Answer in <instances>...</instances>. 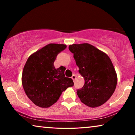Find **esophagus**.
<instances>
[{"instance_id": "esophagus-1", "label": "esophagus", "mask_w": 135, "mask_h": 135, "mask_svg": "<svg viewBox=\"0 0 135 135\" xmlns=\"http://www.w3.org/2000/svg\"><path fill=\"white\" fill-rule=\"evenodd\" d=\"M71 78H72V79L73 80H74L76 79V75L73 74V76H72V77H71Z\"/></svg>"}]
</instances>
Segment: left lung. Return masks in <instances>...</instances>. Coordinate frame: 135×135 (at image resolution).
Returning a JSON list of instances; mask_svg holds the SVG:
<instances>
[{
	"mask_svg": "<svg viewBox=\"0 0 135 135\" xmlns=\"http://www.w3.org/2000/svg\"><path fill=\"white\" fill-rule=\"evenodd\" d=\"M69 50L74 54L79 72L84 79V86L77 90L80 99L90 107L102 105L113 94L117 83L110 58L88 43L70 45Z\"/></svg>",
	"mask_w": 135,
	"mask_h": 135,
	"instance_id": "obj_1",
	"label": "left lung"
}]
</instances>
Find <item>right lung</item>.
<instances>
[{
  "mask_svg": "<svg viewBox=\"0 0 135 135\" xmlns=\"http://www.w3.org/2000/svg\"><path fill=\"white\" fill-rule=\"evenodd\" d=\"M67 46L51 43L29 56L22 74V84L28 98L42 108L51 107L68 87L74 86L64 74L65 68L54 66L58 54Z\"/></svg>",
  "mask_w": 135,
  "mask_h": 135,
  "instance_id": "1",
  "label": "right lung"
}]
</instances>
